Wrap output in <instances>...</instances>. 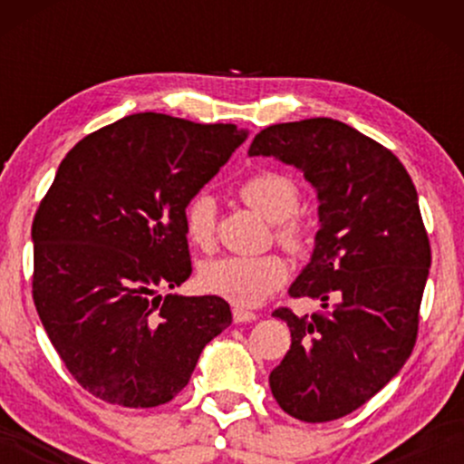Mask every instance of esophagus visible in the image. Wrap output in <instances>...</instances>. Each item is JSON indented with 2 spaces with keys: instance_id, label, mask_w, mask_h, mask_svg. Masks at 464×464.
I'll return each instance as SVG.
<instances>
[{
  "instance_id": "esophagus-1",
  "label": "esophagus",
  "mask_w": 464,
  "mask_h": 464,
  "mask_svg": "<svg viewBox=\"0 0 464 464\" xmlns=\"http://www.w3.org/2000/svg\"><path fill=\"white\" fill-rule=\"evenodd\" d=\"M257 318V314L244 310V307H233V321L236 323H253Z\"/></svg>"
}]
</instances>
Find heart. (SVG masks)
I'll return each mask as SVG.
<instances>
[{"mask_svg":"<svg viewBox=\"0 0 464 464\" xmlns=\"http://www.w3.org/2000/svg\"><path fill=\"white\" fill-rule=\"evenodd\" d=\"M250 209L273 222L275 239L292 255L307 253L312 246V228L296 216L301 189L296 180L276 169H259L242 180L237 188ZM185 236L202 250L216 244V202L211 196H194L183 214ZM200 285L209 295L227 299L242 307L259 305L275 295L287 279V266L279 255H257V257H218L202 264Z\"/></svg>","mask_w":464,"mask_h":464,"instance_id":"obj_1","label":"heart"}]
</instances>
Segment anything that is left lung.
<instances>
[{
	"instance_id": "obj_1",
	"label": "left lung",
	"mask_w": 464,
	"mask_h": 464,
	"mask_svg": "<svg viewBox=\"0 0 464 464\" xmlns=\"http://www.w3.org/2000/svg\"><path fill=\"white\" fill-rule=\"evenodd\" d=\"M248 154L296 165L321 202L312 262L290 296L318 299L327 312H273L292 344L270 391L305 423L340 419L380 392L417 343L432 264L417 189L388 148L329 117L268 126Z\"/></svg>"
}]
</instances>
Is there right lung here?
Masks as SVG:
<instances>
[{
  "instance_id": "1",
  "label": "right lung",
  "mask_w": 464,
  "mask_h": 464,
  "mask_svg": "<svg viewBox=\"0 0 464 464\" xmlns=\"http://www.w3.org/2000/svg\"><path fill=\"white\" fill-rule=\"evenodd\" d=\"M244 140L236 124L137 113L58 165L32 222V299L63 364L102 401L168 403L231 324L220 296L159 292L189 279L185 207Z\"/></svg>"
}]
</instances>
